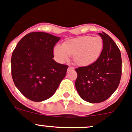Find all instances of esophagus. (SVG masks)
<instances>
[{
    "mask_svg": "<svg viewBox=\"0 0 132 132\" xmlns=\"http://www.w3.org/2000/svg\"><path fill=\"white\" fill-rule=\"evenodd\" d=\"M74 69V68L72 67V66H69L68 68V72H69V71H70V70H73Z\"/></svg>",
    "mask_w": 132,
    "mask_h": 132,
    "instance_id": "34e87169",
    "label": "esophagus"
}]
</instances>
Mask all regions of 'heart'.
<instances>
[{
    "mask_svg": "<svg viewBox=\"0 0 132 132\" xmlns=\"http://www.w3.org/2000/svg\"><path fill=\"white\" fill-rule=\"evenodd\" d=\"M103 48V40L99 37L80 36L66 40L62 46L56 45L53 53L60 62H64L73 55L75 64L88 66L100 57Z\"/></svg>",
    "mask_w": 132,
    "mask_h": 132,
    "instance_id": "obj_1",
    "label": "heart"
}]
</instances>
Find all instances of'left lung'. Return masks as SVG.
<instances>
[{"mask_svg":"<svg viewBox=\"0 0 132 132\" xmlns=\"http://www.w3.org/2000/svg\"><path fill=\"white\" fill-rule=\"evenodd\" d=\"M98 34L103 41L100 57L90 66L76 69L77 91L81 98L91 103H101L112 95L119 85L122 74V58L118 46L104 32Z\"/></svg>","mask_w":132,"mask_h":132,"instance_id":"8db88e82","label":"left lung"}]
</instances>
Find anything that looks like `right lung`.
<instances>
[{
	"instance_id": "add662e5",
	"label": "right lung",
	"mask_w": 132,
	"mask_h": 132,
	"mask_svg": "<svg viewBox=\"0 0 132 132\" xmlns=\"http://www.w3.org/2000/svg\"><path fill=\"white\" fill-rule=\"evenodd\" d=\"M60 39L45 32H32L14 50L12 77L16 87L29 100L41 102L49 98L64 78L68 66L53 59V48Z\"/></svg>"
}]
</instances>
